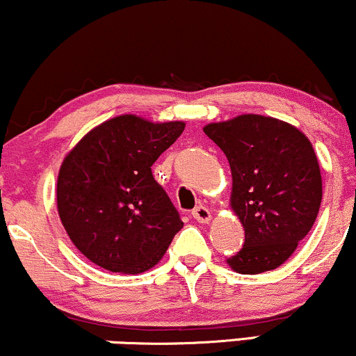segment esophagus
I'll list each match as a JSON object with an SVG mask.
<instances>
[{
    "label": "esophagus",
    "instance_id": "esophagus-1",
    "mask_svg": "<svg viewBox=\"0 0 356 356\" xmlns=\"http://www.w3.org/2000/svg\"><path fill=\"white\" fill-rule=\"evenodd\" d=\"M191 215H193V218H195L196 221H198V223L208 225V223H210V221H211V213H210V210H208L207 207H198V208H195Z\"/></svg>",
    "mask_w": 356,
    "mask_h": 356
}]
</instances>
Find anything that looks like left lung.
Instances as JSON below:
<instances>
[{"mask_svg":"<svg viewBox=\"0 0 356 356\" xmlns=\"http://www.w3.org/2000/svg\"><path fill=\"white\" fill-rule=\"evenodd\" d=\"M203 131L227 154L229 207L245 229L243 248L228 266L241 275L278 268L320 210L321 171L310 140L286 121L252 113L208 123Z\"/></svg>","mask_w":356,"mask_h":356,"instance_id":"left-lung-1","label":"left lung"}]
</instances>
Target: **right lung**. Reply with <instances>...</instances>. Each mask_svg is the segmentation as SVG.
Listing matches in <instances>:
<instances>
[{
	"label": "right lung",
	"mask_w": 356,
	"mask_h": 356,
	"mask_svg": "<svg viewBox=\"0 0 356 356\" xmlns=\"http://www.w3.org/2000/svg\"><path fill=\"white\" fill-rule=\"evenodd\" d=\"M185 129V121L120 115L103 121L63 160L58 215L90 261L113 273L138 275L158 265L183 221L152 165Z\"/></svg>",
	"instance_id": "add662e5"
}]
</instances>
